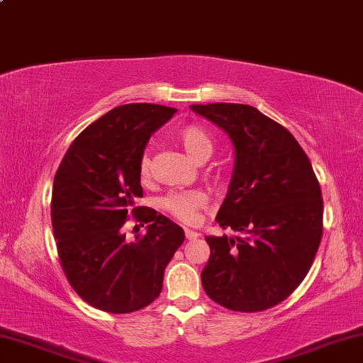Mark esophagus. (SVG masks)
I'll return each mask as SVG.
<instances>
[{
  "instance_id": "34e87169",
  "label": "esophagus",
  "mask_w": 363,
  "mask_h": 363,
  "mask_svg": "<svg viewBox=\"0 0 363 363\" xmlns=\"http://www.w3.org/2000/svg\"><path fill=\"white\" fill-rule=\"evenodd\" d=\"M184 232H186V238H187V240H195V238H199V235H200L199 232H195V230H192V229H186Z\"/></svg>"
}]
</instances>
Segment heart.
I'll use <instances>...</instances> for the list:
<instances>
[{
    "mask_svg": "<svg viewBox=\"0 0 363 363\" xmlns=\"http://www.w3.org/2000/svg\"><path fill=\"white\" fill-rule=\"evenodd\" d=\"M174 139L181 144L187 155L196 163H203L213 155L214 140L211 134L200 125H186L177 130ZM152 162L150 157L144 153L139 162L140 179L145 181L150 177ZM208 195L203 190H186V192H174L163 199V208L173 214L174 218L184 220V223H195L199 218V211L208 205Z\"/></svg>",
    "mask_w": 363,
    "mask_h": 363,
    "instance_id": "b5f03b06",
    "label": "heart"
}]
</instances>
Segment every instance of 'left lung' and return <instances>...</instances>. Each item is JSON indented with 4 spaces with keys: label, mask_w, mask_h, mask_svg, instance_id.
<instances>
[{
    "label": "left lung",
    "mask_w": 363,
    "mask_h": 363,
    "mask_svg": "<svg viewBox=\"0 0 363 363\" xmlns=\"http://www.w3.org/2000/svg\"><path fill=\"white\" fill-rule=\"evenodd\" d=\"M232 140L235 162L216 220L240 237L205 240L201 285L238 312L280 304L309 272L322 240L323 200L309 158L293 134L245 104L190 106Z\"/></svg>",
    "instance_id": "8db88e82"
}]
</instances>
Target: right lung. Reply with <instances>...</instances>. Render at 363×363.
I'll use <instances>...</instances> for the list:
<instances>
[{
    "instance_id": "obj_1",
    "label": "right lung",
    "mask_w": 363,
    "mask_h": 363,
    "mask_svg": "<svg viewBox=\"0 0 363 363\" xmlns=\"http://www.w3.org/2000/svg\"><path fill=\"white\" fill-rule=\"evenodd\" d=\"M176 108L157 104L115 107L73 140L54 177L51 219L62 269L73 290L96 309L128 314L158 298L182 227L143 196L139 162L153 133ZM133 211L149 223L146 235L125 240L121 230Z\"/></svg>"
}]
</instances>
